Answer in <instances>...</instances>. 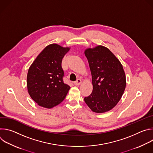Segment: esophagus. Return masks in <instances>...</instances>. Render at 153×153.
Instances as JSON below:
<instances>
[{
	"label": "esophagus",
	"instance_id": "esophagus-1",
	"mask_svg": "<svg viewBox=\"0 0 153 153\" xmlns=\"http://www.w3.org/2000/svg\"><path fill=\"white\" fill-rule=\"evenodd\" d=\"M81 83H82V80H81V79H78L76 82H74V84L75 85L77 86V85H80V84H81Z\"/></svg>",
	"mask_w": 153,
	"mask_h": 153
}]
</instances>
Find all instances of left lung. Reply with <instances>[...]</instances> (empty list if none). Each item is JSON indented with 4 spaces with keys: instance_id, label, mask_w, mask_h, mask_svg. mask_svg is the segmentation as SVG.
Instances as JSON below:
<instances>
[{
    "instance_id": "obj_1",
    "label": "left lung",
    "mask_w": 153,
    "mask_h": 153,
    "mask_svg": "<svg viewBox=\"0 0 153 153\" xmlns=\"http://www.w3.org/2000/svg\"><path fill=\"white\" fill-rule=\"evenodd\" d=\"M92 76L91 94L84 98L86 105L97 113L113 109L120 100L126 87L122 65L108 48L98 45L85 50Z\"/></svg>"
}]
</instances>
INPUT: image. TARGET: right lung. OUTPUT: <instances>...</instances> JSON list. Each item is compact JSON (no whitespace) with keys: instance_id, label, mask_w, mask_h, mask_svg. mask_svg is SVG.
Returning a JSON list of instances; mask_svg holds the SVG:
<instances>
[{"instance_id":"1","label":"right lung","mask_w":153,"mask_h":153,"mask_svg":"<svg viewBox=\"0 0 153 153\" xmlns=\"http://www.w3.org/2000/svg\"><path fill=\"white\" fill-rule=\"evenodd\" d=\"M70 48L53 43L37 56L29 68L27 89L31 99L38 105L52 108L66 97L70 86L63 83L62 60Z\"/></svg>"}]
</instances>
